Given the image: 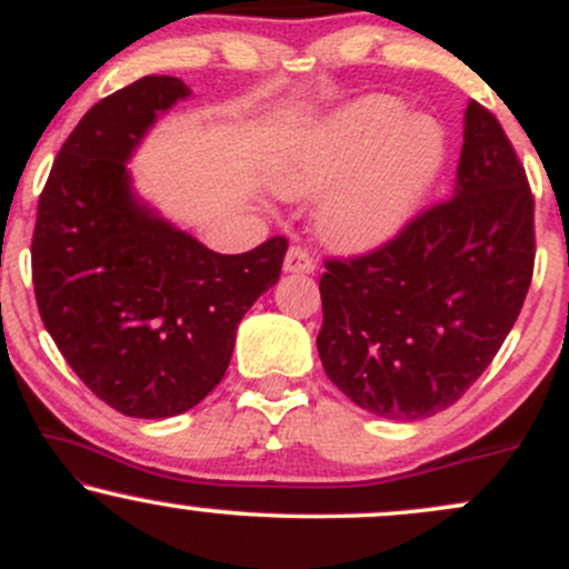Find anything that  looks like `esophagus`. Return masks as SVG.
I'll return each instance as SVG.
<instances>
[{"label":"esophagus","instance_id":"34e87169","mask_svg":"<svg viewBox=\"0 0 569 569\" xmlns=\"http://www.w3.org/2000/svg\"><path fill=\"white\" fill-rule=\"evenodd\" d=\"M283 270L286 272H312L316 270V262H312L310 251L302 246H291L289 253L283 259Z\"/></svg>","mask_w":569,"mask_h":569}]
</instances>
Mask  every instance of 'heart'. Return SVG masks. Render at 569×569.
<instances>
[{
    "label": "heart",
    "instance_id": "1",
    "mask_svg": "<svg viewBox=\"0 0 569 569\" xmlns=\"http://www.w3.org/2000/svg\"><path fill=\"white\" fill-rule=\"evenodd\" d=\"M401 101L369 96L350 103L293 149L280 173L289 194L331 187L318 230L348 251L380 246L407 221L443 160V133Z\"/></svg>",
    "mask_w": 569,
    "mask_h": 569
}]
</instances>
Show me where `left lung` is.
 <instances>
[{
    "mask_svg": "<svg viewBox=\"0 0 569 569\" xmlns=\"http://www.w3.org/2000/svg\"><path fill=\"white\" fill-rule=\"evenodd\" d=\"M452 198L375 251L326 259L318 356L350 401L415 422L452 407L513 329L532 283L535 198L498 117L466 109Z\"/></svg>",
    "mask_w": 569,
    "mask_h": 569,
    "instance_id": "8db88e82",
    "label": "left lung"
}]
</instances>
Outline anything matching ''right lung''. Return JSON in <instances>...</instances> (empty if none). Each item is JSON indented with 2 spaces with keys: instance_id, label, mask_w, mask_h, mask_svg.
<instances>
[{
  "instance_id": "add662e5",
  "label": "right lung",
  "mask_w": 569,
  "mask_h": 569,
  "mask_svg": "<svg viewBox=\"0 0 569 569\" xmlns=\"http://www.w3.org/2000/svg\"><path fill=\"white\" fill-rule=\"evenodd\" d=\"M189 88L141 77L77 122L39 194L31 280L74 375L128 417L192 409L230 367L248 307L278 283L289 240L217 253L136 200L128 160Z\"/></svg>"
}]
</instances>
